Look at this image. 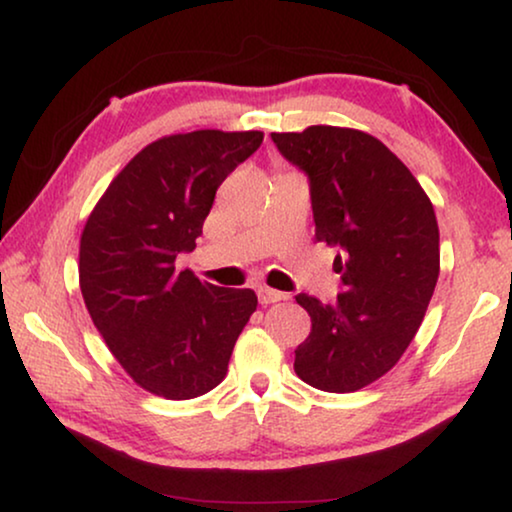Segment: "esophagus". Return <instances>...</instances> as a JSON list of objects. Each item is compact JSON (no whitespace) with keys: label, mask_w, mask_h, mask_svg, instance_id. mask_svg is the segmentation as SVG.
I'll list each match as a JSON object with an SVG mask.
<instances>
[{"label":"esophagus","mask_w":512,"mask_h":512,"mask_svg":"<svg viewBox=\"0 0 512 512\" xmlns=\"http://www.w3.org/2000/svg\"><path fill=\"white\" fill-rule=\"evenodd\" d=\"M258 300H261L263 305H272L279 303V300H286V293L270 289V286H261V289H258Z\"/></svg>","instance_id":"obj_1"}]
</instances>
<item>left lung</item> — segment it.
Returning <instances> with one entry per match:
<instances>
[{
    "label": "left lung",
    "mask_w": 512,
    "mask_h": 512,
    "mask_svg": "<svg viewBox=\"0 0 512 512\" xmlns=\"http://www.w3.org/2000/svg\"><path fill=\"white\" fill-rule=\"evenodd\" d=\"M277 151L310 184L317 240L338 247L335 303L298 293L312 333L296 349L298 377L345 394L396 366L422 324L440 272L431 200L380 139L312 125L272 132Z\"/></svg>",
    "instance_id": "1"
}]
</instances>
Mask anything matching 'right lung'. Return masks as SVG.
Returning <instances> with one entry per match:
<instances>
[{
    "instance_id": "add662e5",
    "label": "right lung",
    "mask_w": 512,
    "mask_h": 512,
    "mask_svg": "<svg viewBox=\"0 0 512 512\" xmlns=\"http://www.w3.org/2000/svg\"><path fill=\"white\" fill-rule=\"evenodd\" d=\"M263 144V132L195 130L137 153L88 216L79 282L90 319L132 380L186 401L228 373L237 335L258 300L251 289L177 272L202 235L216 188Z\"/></svg>"
}]
</instances>
